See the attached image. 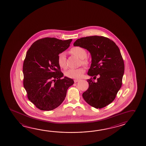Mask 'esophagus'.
<instances>
[{
    "mask_svg": "<svg viewBox=\"0 0 146 146\" xmlns=\"http://www.w3.org/2000/svg\"><path fill=\"white\" fill-rule=\"evenodd\" d=\"M78 81H79L78 79H75V80H74V83H76V82H77Z\"/></svg>",
    "mask_w": 146,
    "mask_h": 146,
    "instance_id": "1",
    "label": "esophagus"
}]
</instances>
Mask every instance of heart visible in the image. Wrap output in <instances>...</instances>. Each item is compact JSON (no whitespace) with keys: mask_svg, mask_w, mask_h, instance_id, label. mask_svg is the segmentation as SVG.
I'll return each mask as SVG.
<instances>
[{"mask_svg":"<svg viewBox=\"0 0 146 146\" xmlns=\"http://www.w3.org/2000/svg\"><path fill=\"white\" fill-rule=\"evenodd\" d=\"M70 52L72 54L76 55L81 58V63L85 66H88L89 64V60L87 56V51L86 49L81 46H74L70 50ZM66 53L63 52L58 55L57 62L60 67L63 69L67 68ZM86 72V69L84 67H81L78 69H70L66 71L65 74L66 77L72 79H79L83 76Z\"/></svg>","mask_w":146,"mask_h":146,"instance_id":"b5f03b06","label":"heart"}]
</instances>
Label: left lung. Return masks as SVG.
<instances>
[{
  "label": "left lung",
  "instance_id": "8db88e82",
  "mask_svg": "<svg viewBox=\"0 0 146 146\" xmlns=\"http://www.w3.org/2000/svg\"><path fill=\"white\" fill-rule=\"evenodd\" d=\"M74 46L82 47L91 53L92 63L88 74V89L82 94L84 100L95 108H102L114 100L122 84L124 64L120 49L112 40L103 36L81 38Z\"/></svg>",
  "mask_w": 146,
  "mask_h": 146
}]
</instances>
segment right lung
<instances>
[{
	"instance_id": "add662e5",
	"label": "right lung",
	"mask_w": 146,
	"mask_h": 146,
	"mask_svg": "<svg viewBox=\"0 0 146 146\" xmlns=\"http://www.w3.org/2000/svg\"><path fill=\"white\" fill-rule=\"evenodd\" d=\"M72 39L46 37L35 41L26 53L23 66V86L27 97L37 108L52 110L60 105L74 81L62 77L58 55L68 48Z\"/></svg>"
}]
</instances>
